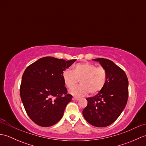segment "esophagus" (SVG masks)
<instances>
[{
  "instance_id": "esophagus-1",
  "label": "esophagus",
  "mask_w": 146,
  "mask_h": 146,
  "mask_svg": "<svg viewBox=\"0 0 146 146\" xmlns=\"http://www.w3.org/2000/svg\"><path fill=\"white\" fill-rule=\"evenodd\" d=\"M73 100H79L80 98H77V97H73Z\"/></svg>"
}]
</instances>
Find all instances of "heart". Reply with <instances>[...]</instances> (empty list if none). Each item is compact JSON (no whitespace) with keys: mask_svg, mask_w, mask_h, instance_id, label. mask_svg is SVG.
Wrapping results in <instances>:
<instances>
[{"mask_svg":"<svg viewBox=\"0 0 146 146\" xmlns=\"http://www.w3.org/2000/svg\"><path fill=\"white\" fill-rule=\"evenodd\" d=\"M62 78L68 89L72 88L80 80V85L71 89L70 93L76 97H83L88 92L95 94L101 91L106 84L107 73L104 67L82 63L76 64L72 71L64 70Z\"/></svg>","mask_w":146,"mask_h":146,"instance_id":"1","label":"heart"}]
</instances>
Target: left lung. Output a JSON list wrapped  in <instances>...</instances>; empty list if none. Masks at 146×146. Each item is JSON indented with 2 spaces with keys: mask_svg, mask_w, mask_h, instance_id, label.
<instances>
[{
  "mask_svg": "<svg viewBox=\"0 0 146 146\" xmlns=\"http://www.w3.org/2000/svg\"><path fill=\"white\" fill-rule=\"evenodd\" d=\"M94 60L106 70L107 80L97 95L86 98L88 104L83 115L91 125L104 127L114 122L124 109L128 100L129 82L124 71L113 61L102 58Z\"/></svg>",
  "mask_w": 146,
  "mask_h": 146,
  "instance_id": "8db88e82",
  "label": "left lung"
}]
</instances>
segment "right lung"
Returning a JSON list of instances; mask_svg holds the SVG:
<instances>
[{
    "label": "right lung",
    "mask_w": 146,
    "mask_h": 146,
    "mask_svg": "<svg viewBox=\"0 0 146 146\" xmlns=\"http://www.w3.org/2000/svg\"><path fill=\"white\" fill-rule=\"evenodd\" d=\"M76 60L44 57L24 71L20 87L21 100L28 116L37 125L52 126L63 117L72 95L67 94L62 73Z\"/></svg>",
    "instance_id": "right-lung-1"
}]
</instances>
